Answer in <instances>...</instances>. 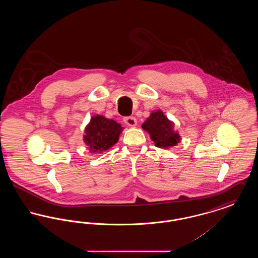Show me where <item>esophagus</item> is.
<instances>
[{"mask_svg":"<svg viewBox=\"0 0 258 258\" xmlns=\"http://www.w3.org/2000/svg\"><path fill=\"white\" fill-rule=\"evenodd\" d=\"M123 122L126 123L127 125H130V126H135L136 123H137V121H136V119H135L134 116L124 117V118H123Z\"/></svg>","mask_w":258,"mask_h":258,"instance_id":"34e87169","label":"esophagus"}]
</instances>
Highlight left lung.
<instances>
[{"label":"left lung","mask_w":258,"mask_h":258,"mask_svg":"<svg viewBox=\"0 0 258 258\" xmlns=\"http://www.w3.org/2000/svg\"><path fill=\"white\" fill-rule=\"evenodd\" d=\"M142 128L150 134L157 147L175 146L180 140L179 135L173 132V123L160 110L153 112L147 121L142 124Z\"/></svg>","instance_id":"left-lung-1"}]
</instances>
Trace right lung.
<instances>
[{
  "label": "right lung",
  "instance_id": "right-lung-1",
  "mask_svg": "<svg viewBox=\"0 0 258 258\" xmlns=\"http://www.w3.org/2000/svg\"><path fill=\"white\" fill-rule=\"evenodd\" d=\"M123 126L114 120L97 115L86 127L84 140L93 152H101L112 147L119 140Z\"/></svg>",
  "mask_w": 258,
  "mask_h": 258
}]
</instances>
